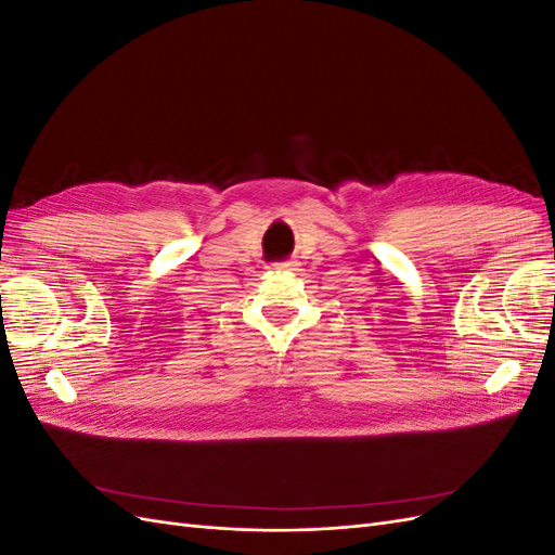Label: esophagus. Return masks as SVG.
I'll return each mask as SVG.
<instances>
[{
    "mask_svg": "<svg viewBox=\"0 0 555 555\" xmlns=\"http://www.w3.org/2000/svg\"><path fill=\"white\" fill-rule=\"evenodd\" d=\"M296 266H298V261H296V259H287V261H280V263H275L273 268H287V271H296Z\"/></svg>",
    "mask_w": 555,
    "mask_h": 555,
    "instance_id": "obj_1",
    "label": "esophagus"
}]
</instances>
